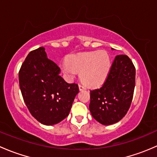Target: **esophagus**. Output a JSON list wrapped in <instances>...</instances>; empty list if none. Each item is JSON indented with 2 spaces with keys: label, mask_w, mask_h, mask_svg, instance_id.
Returning <instances> with one entry per match:
<instances>
[{
  "label": "esophagus",
  "mask_w": 157,
  "mask_h": 157,
  "mask_svg": "<svg viewBox=\"0 0 157 157\" xmlns=\"http://www.w3.org/2000/svg\"><path fill=\"white\" fill-rule=\"evenodd\" d=\"M79 89H80V90H85V89H86V87H85L84 85L79 84Z\"/></svg>",
  "instance_id": "obj_1"
}]
</instances>
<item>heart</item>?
I'll list each match as a JSON object with an SVG mask.
<instances>
[{
  "instance_id": "b5f03b06",
  "label": "heart",
  "mask_w": 157,
  "mask_h": 157,
  "mask_svg": "<svg viewBox=\"0 0 157 157\" xmlns=\"http://www.w3.org/2000/svg\"><path fill=\"white\" fill-rule=\"evenodd\" d=\"M111 68V58L105 51L77 53L70 55L67 62L61 64L66 74L72 76L80 72V78L86 85L96 87L106 80Z\"/></svg>"
}]
</instances>
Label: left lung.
Listing matches in <instances>:
<instances>
[{"label": "left lung", "mask_w": 157, "mask_h": 157, "mask_svg": "<svg viewBox=\"0 0 157 157\" xmlns=\"http://www.w3.org/2000/svg\"><path fill=\"white\" fill-rule=\"evenodd\" d=\"M135 86V67L125 55H116L101 87L90 90V111L104 125L115 124L127 114Z\"/></svg>", "instance_id": "left-lung-1"}]
</instances>
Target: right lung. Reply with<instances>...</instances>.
I'll use <instances>...</instances> for the list:
<instances>
[{
    "label": "right lung",
    "mask_w": 157,
    "mask_h": 157,
    "mask_svg": "<svg viewBox=\"0 0 157 157\" xmlns=\"http://www.w3.org/2000/svg\"><path fill=\"white\" fill-rule=\"evenodd\" d=\"M59 73L43 47L31 51L19 71L23 100L31 115L45 125L58 124L69 115L79 92L77 83H67Z\"/></svg>",
    "instance_id": "1"
}]
</instances>
